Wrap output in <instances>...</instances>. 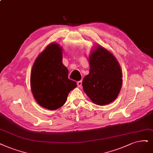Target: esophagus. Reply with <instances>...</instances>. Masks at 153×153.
I'll use <instances>...</instances> for the list:
<instances>
[{
  "mask_svg": "<svg viewBox=\"0 0 153 153\" xmlns=\"http://www.w3.org/2000/svg\"><path fill=\"white\" fill-rule=\"evenodd\" d=\"M77 86H78V87H81V86H82V81H78V82H77Z\"/></svg>",
  "mask_w": 153,
  "mask_h": 153,
  "instance_id": "1",
  "label": "esophagus"
}]
</instances>
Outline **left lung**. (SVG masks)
<instances>
[{
	"label": "left lung",
	"mask_w": 153,
	"mask_h": 153,
	"mask_svg": "<svg viewBox=\"0 0 153 153\" xmlns=\"http://www.w3.org/2000/svg\"><path fill=\"white\" fill-rule=\"evenodd\" d=\"M89 74L82 81L83 90L93 102L98 105L115 100L122 84L121 68L115 56L101 46L90 55Z\"/></svg>",
	"instance_id": "obj_1"
}]
</instances>
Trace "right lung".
Segmentation results:
<instances>
[{"label":"right lung","instance_id":"right-lung-1","mask_svg":"<svg viewBox=\"0 0 153 153\" xmlns=\"http://www.w3.org/2000/svg\"><path fill=\"white\" fill-rule=\"evenodd\" d=\"M62 51L56 43L49 45L36 59L31 74L34 98L39 105L51 110L63 106L70 91L77 86L75 81L68 78Z\"/></svg>","mask_w":153,"mask_h":153}]
</instances>
